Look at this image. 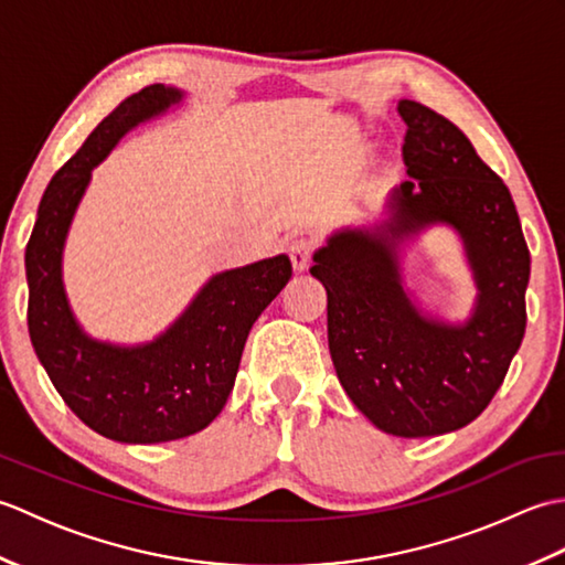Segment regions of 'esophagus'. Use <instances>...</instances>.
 Returning a JSON list of instances; mask_svg holds the SVG:
<instances>
[{"instance_id": "1", "label": "esophagus", "mask_w": 565, "mask_h": 565, "mask_svg": "<svg viewBox=\"0 0 565 565\" xmlns=\"http://www.w3.org/2000/svg\"><path fill=\"white\" fill-rule=\"evenodd\" d=\"M313 239L308 237H296L289 243V257H291V264L296 271H303L308 267L310 257H313Z\"/></svg>"}]
</instances>
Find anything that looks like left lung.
Wrapping results in <instances>:
<instances>
[{
  "mask_svg": "<svg viewBox=\"0 0 565 565\" xmlns=\"http://www.w3.org/2000/svg\"><path fill=\"white\" fill-rule=\"evenodd\" d=\"M407 177L388 218L371 231L334 233L310 274L328 291V344L352 403L395 437H435L481 415L505 381L524 328L530 284L518 209L505 182L459 128L401 99ZM465 239L479 289L472 318L451 327L414 308L397 245L429 224Z\"/></svg>",
  "mask_w": 565,
  "mask_h": 565,
  "instance_id": "obj_1",
  "label": "left lung"
}]
</instances>
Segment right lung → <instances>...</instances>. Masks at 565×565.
I'll use <instances>...</instances> for the list:
<instances>
[{"label": "right lung", "instance_id": "obj_1", "mask_svg": "<svg viewBox=\"0 0 565 565\" xmlns=\"http://www.w3.org/2000/svg\"><path fill=\"white\" fill-rule=\"evenodd\" d=\"M182 97L150 84L118 104L51 179L26 245L35 356L84 425L126 444L172 441L209 427L235 386L252 326L291 279L286 255L215 274L160 338L136 347L94 340L72 316L63 247L92 170L130 128Z\"/></svg>", "mask_w": 565, "mask_h": 565}]
</instances>
